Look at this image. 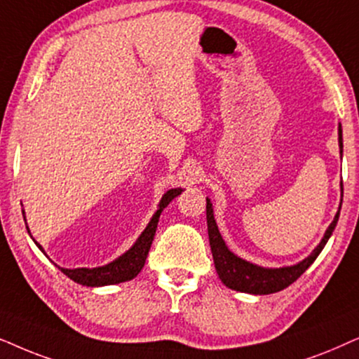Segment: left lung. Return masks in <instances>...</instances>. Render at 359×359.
<instances>
[{"label":"left lung","mask_w":359,"mask_h":359,"mask_svg":"<svg viewBox=\"0 0 359 359\" xmlns=\"http://www.w3.org/2000/svg\"><path fill=\"white\" fill-rule=\"evenodd\" d=\"M338 136H340V152H343V137H341V126L338 128ZM338 217L340 213H337L335 219L330 224L327 233H325L323 240L320 245L315 248V251L310 255L307 259H304L299 264L290 266V267H280V269H264V267L255 266L251 262L243 261L241 257L233 255L224 245L222 235H219L217 222L213 218V208L210 200L207 198V223H208V238H210V248H212V255L215 261V267L222 279V283L226 287L233 290H240V292L248 294H274L279 292L285 287H289L290 284L295 283L305 271L309 269V266L317 259V256L322 252L323 246L327 245L328 238L332 236L333 229L337 226Z\"/></svg>","instance_id":"1"}]
</instances>
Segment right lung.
I'll list each match as a JSON object with an SVG mask.
<instances>
[{
	"mask_svg": "<svg viewBox=\"0 0 359 359\" xmlns=\"http://www.w3.org/2000/svg\"><path fill=\"white\" fill-rule=\"evenodd\" d=\"M180 192H182L180 189H172L167 194H164V197H162L159 203V210L154 213V217H152L149 224H147L144 231H142V235L137 238L135 246H133L128 252H124L123 256H119L116 261L109 262V264L103 267H93V269H87V267H82V269H64V267H60V271L64 272L67 277H70L74 283L88 285V287H95V285L119 284V283H124V280H130L133 277H136L142 269V266H144L147 252L151 250L152 240H154V235H156L157 223H159L161 212L167 207V205H169V202H172V198L177 197ZM27 231H29V229H27Z\"/></svg>",
	"mask_w": 359,
	"mask_h": 359,
	"instance_id": "1",
	"label": "right lung"
}]
</instances>
